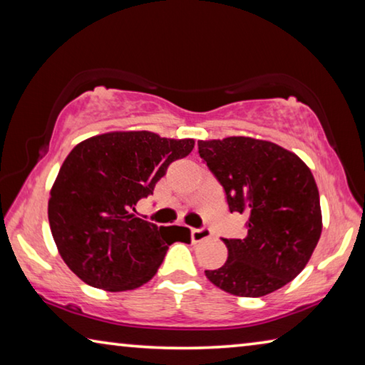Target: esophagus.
<instances>
[{"label": "esophagus", "mask_w": 365, "mask_h": 365, "mask_svg": "<svg viewBox=\"0 0 365 365\" xmlns=\"http://www.w3.org/2000/svg\"><path fill=\"white\" fill-rule=\"evenodd\" d=\"M191 242L193 243H200L205 242V240L212 237V232L209 228H191Z\"/></svg>", "instance_id": "34e87169"}]
</instances>
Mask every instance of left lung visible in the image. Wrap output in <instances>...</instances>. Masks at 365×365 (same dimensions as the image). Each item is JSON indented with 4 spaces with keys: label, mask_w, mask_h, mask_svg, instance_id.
<instances>
[{
    "label": "left lung",
    "mask_w": 365,
    "mask_h": 365,
    "mask_svg": "<svg viewBox=\"0 0 365 365\" xmlns=\"http://www.w3.org/2000/svg\"><path fill=\"white\" fill-rule=\"evenodd\" d=\"M197 151L225 190L230 212L248 217V233L227 240L228 257L206 277L224 292L261 298L306 267L322 233L319 190L294 153L267 140H200Z\"/></svg>",
    "instance_id": "left-lung-1"
}]
</instances>
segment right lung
I'll return each mask as SVG.
<instances>
[{"instance_id":"right-lung-1","label":"right lung","mask_w":365,"mask_h":365,"mask_svg":"<svg viewBox=\"0 0 365 365\" xmlns=\"http://www.w3.org/2000/svg\"><path fill=\"white\" fill-rule=\"evenodd\" d=\"M193 148V138L125 130L95 135L69 153L49 191L48 219L80 280L104 292L135 289L153 279L172 243H190L187 227H158L135 206Z\"/></svg>"}]
</instances>
